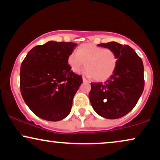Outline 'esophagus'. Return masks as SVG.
<instances>
[{
	"instance_id": "esophagus-1",
	"label": "esophagus",
	"mask_w": 160,
	"mask_h": 160,
	"mask_svg": "<svg viewBox=\"0 0 160 160\" xmlns=\"http://www.w3.org/2000/svg\"><path fill=\"white\" fill-rule=\"evenodd\" d=\"M82 81H83V82H86V83H88V80H87L85 78H82Z\"/></svg>"
}]
</instances>
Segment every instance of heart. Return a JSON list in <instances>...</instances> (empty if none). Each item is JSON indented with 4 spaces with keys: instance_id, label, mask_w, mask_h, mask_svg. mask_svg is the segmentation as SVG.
Wrapping results in <instances>:
<instances>
[{
    "instance_id": "obj_1",
    "label": "heart",
    "mask_w": 160,
    "mask_h": 160,
    "mask_svg": "<svg viewBox=\"0 0 160 160\" xmlns=\"http://www.w3.org/2000/svg\"><path fill=\"white\" fill-rule=\"evenodd\" d=\"M86 63L82 71L85 75L97 81H104L116 71L118 58L112 50L91 43L82 44L68 57V64L74 72H78Z\"/></svg>"
}]
</instances>
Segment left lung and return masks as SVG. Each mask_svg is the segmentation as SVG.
Wrapping results in <instances>:
<instances>
[{"instance_id":"left-lung-1","label":"left lung","mask_w":160,"mask_h":160,"mask_svg":"<svg viewBox=\"0 0 160 160\" xmlns=\"http://www.w3.org/2000/svg\"><path fill=\"white\" fill-rule=\"evenodd\" d=\"M98 46L113 51L118 63L116 71L105 83H91L89 99L95 112L103 118H121L133 109L143 91V63L126 44L110 42Z\"/></svg>"}]
</instances>
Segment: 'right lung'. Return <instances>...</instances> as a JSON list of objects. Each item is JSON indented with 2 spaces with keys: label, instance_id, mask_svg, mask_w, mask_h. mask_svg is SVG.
<instances>
[{
  "label": "right lung",
  "instance_id": "right-lung-1",
  "mask_svg": "<svg viewBox=\"0 0 160 160\" xmlns=\"http://www.w3.org/2000/svg\"><path fill=\"white\" fill-rule=\"evenodd\" d=\"M77 44L50 41L32 48L20 67V91L25 104L38 117L50 121L65 118L82 82L68 64Z\"/></svg>",
  "mask_w": 160,
  "mask_h": 160
}]
</instances>
